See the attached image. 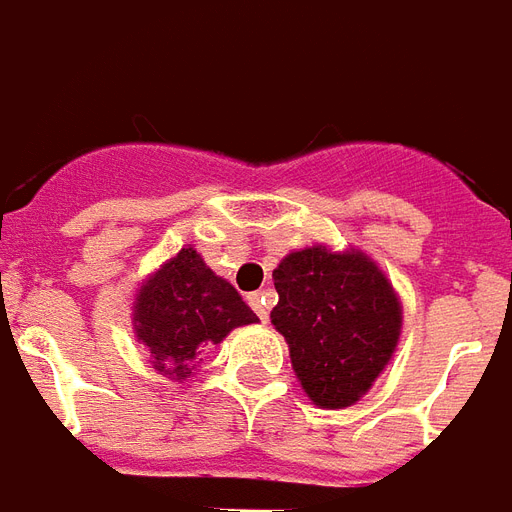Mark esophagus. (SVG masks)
Wrapping results in <instances>:
<instances>
[{"label":"esophagus","mask_w":512,"mask_h":512,"mask_svg":"<svg viewBox=\"0 0 512 512\" xmlns=\"http://www.w3.org/2000/svg\"><path fill=\"white\" fill-rule=\"evenodd\" d=\"M270 300H272V292L248 294V305L256 311V316H259L261 322H267V319H270Z\"/></svg>","instance_id":"esophagus-1"}]
</instances>
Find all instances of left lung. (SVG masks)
Returning <instances> with one entry per match:
<instances>
[{"label":"left lung","instance_id":"8db88e82","mask_svg":"<svg viewBox=\"0 0 512 512\" xmlns=\"http://www.w3.org/2000/svg\"><path fill=\"white\" fill-rule=\"evenodd\" d=\"M272 281L270 319L289 343L302 390L322 409L357 404L398 346L404 316L393 283L365 253L324 245L289 253Z\"/></svg>","mask_w":512,"mask_h":512}]
</instances>
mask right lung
<instances>
[{"mask_svg":"<svg viewBox=\"0 0 512 512\" xmlns=\"http://www.w3.org/2000/svg\"><path fill=\"white\" fill-rule=\"evenodd\" d=\"M259 322L229 281L218 278L193 248L152 272L133 302V330L152 363L169 379H188L193 360L234 327Z\"/></svg>","mask_w":512,"mask_h":512,"instance_id":"obj_1","label":"right lung"}]
</instances>
